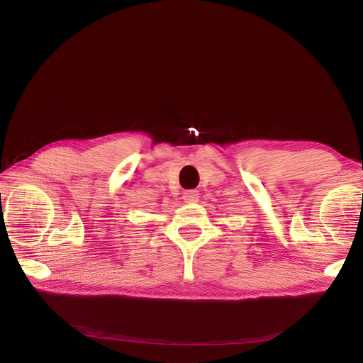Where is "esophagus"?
<instances>
[{
  "instance_id": "esophagus-1",
  "label": "esophagus",
  "mask_w": 363,
  "mask_h": 363,
  "mask_svg": "<svg viewBox=\"0 0 363 363\" xmlns=\"http://www.w3.org/2000/svg\"><path fill=\"white\" fill-rule=\"evenodd\" d=\"M199 200V192H196L195 189H191V191H186L183 194V201L184 203H194Z\"/></svg>"
}]
</instances>
